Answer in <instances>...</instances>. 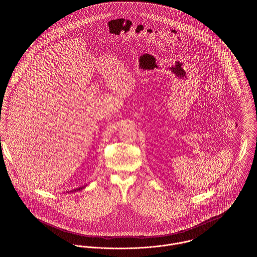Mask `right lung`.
<instances>
[{"label":"right lung","mask_w":257,"mask_h":257,"mask_svg":"<svg viewBox=\"0 0 257 257\" xmlns=\"http://www.w3.org/2000/svg\"><path fill=\"white\" fill-rule=\"evenodd\" d=\"M84 187H80V188H78V189H76V190H74L72 192H77V191H80V190H82Z\"/></svg>","instance_id":"add662e5"}]
</instances>
